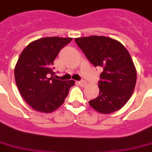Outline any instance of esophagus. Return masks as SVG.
Wrapping results in <instances>:
<instances>
[{
	"label": "esophagus",
	"instance_id": "esophagus-1",
	"mask_svg": "<svg viewBox=\"0 0 152 152\" xmlns=\"http://www.w3.org/2000/svg\"><path fill=\"white\" fill-rule=\"evenodd\" d=\"M78 83L80 85V86H81V87H85V86H86V84H87V83H86V81H84V80L79 81Z\"/></svg>",
	"mask_w": 152,
	"mask_h": 152
}]
</instances>
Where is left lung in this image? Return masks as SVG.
Instances as JSON below:
<instances>
[{
  "mask_svg": "<svg viewBox=\"0 0 152 152\" xmlns=\"http://www.w3.org/2000/svg\"><path fill=\"white\" fill-rule=\"evenodd\" d=\"M94 66L101 68L99 94L89 102L102 114L116 112L125 105L134 92L137 71L131 56L120 42L106 37L91 36L75 39Z\"/></svg>",
  "mask_w": 152,
  "mask_h": 152,
  "instance_id": "1",
  "label": "left lung"
}]
</instances>
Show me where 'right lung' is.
Listing matches in <instances>:
<instances>
[{"label":"right lung","instance_id":"add662e5","mask_svg":"<svg viewBox=\"0 0 152 152\" xmlns=\"http://www.w3.org/2000/svg\"><path fill=\"white\" fill-rule=\"evenodd\" d=\"M72 38H40L22 51L15 68V79L25 102L34 110L50 113L65 102L74 80L54 78L52 65L61 48Z\"/></svg>","mask_w":152,"mask_h":152}]
</instances>
